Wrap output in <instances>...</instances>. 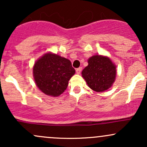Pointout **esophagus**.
I'll return each instance as SVG.
<instances>
[{
  "label": "esophagus",
  "mask_w": 147,
  "mask_h": 147,
  "mask_svg": "<svg viewBox=\"0 0 147 147\" xmlns=\"http://www.w3.org/2000/svg\"><path fill=\"white\" fill-rule=\"evenodd\" d=\"M82 68H77L76 69V72H77V74H80V72H82Z\"/></svg>",
  "instance_id": "34e87169"
}]
</instances>
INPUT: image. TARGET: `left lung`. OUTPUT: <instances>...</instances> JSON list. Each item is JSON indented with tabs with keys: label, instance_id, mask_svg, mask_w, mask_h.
<instances>
[{
	"label": "left lung",
	"instance_id": "8db88e82",
	"mask_svg": "<svg viewBox=\"0 0 147 147\" xmlns=\"http://www.w3.org/2000/svg\"><path fill=\"white\" fill-rule=\"evenodd\" d=\"M88 63L82 75L88 87L98 92L110 88L117 74V67L112 60L107 56L96 55L88 59Z\"/></svg>",
	"mask_w": 147,
	"mask_h": 147
}]
</instances>
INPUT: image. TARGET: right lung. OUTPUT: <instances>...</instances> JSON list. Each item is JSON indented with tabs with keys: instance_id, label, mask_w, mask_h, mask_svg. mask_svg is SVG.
<instances>
[{
	"instance_id": "1",
	"label": "right lung",
	"mask_w": 147,
	"mask_h": 147,
	"mask_svg": "<svg viewBox=\"0 0 147 147\" xmlns=\"http://www.w3.org/2000/svg\"><path fill=\"white\" fill-rule=\"evenodd\" d=\"M75 73L70 60L51 52L39 57L33 66L36 86L43 93L51 97H58L63 93Z\"/></svg>"
}]
</instances>
